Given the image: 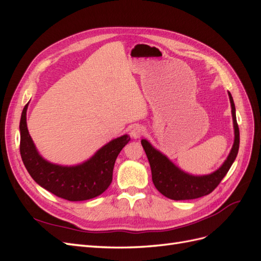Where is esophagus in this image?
<instances>
[{
  "label": "esophagus",
  "instance_id": "1",
  "mask_svg": "<svg viewBox=\"0 0 261 261\" xmlns=\"http://www.w3.org/2000/svg\"><path fill=\"white\" fill-rule=\"evenodd\" d=\"M145 133H146V129L143 127V126L137 125V126H135V127H134V128L130 130V136H132L133 138L137 139V138H140L141 136H143Z\"/></svg>",
  "mask_w": 261,
  "mask_h": 261
}]
</instances>
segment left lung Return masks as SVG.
I'll return each mask as SVG.
<instances>
[{"mask_svg":"<svg viewBox=\"0 0 261 261\" xmlns=\"http://www.w3.org/2000/svg\"><path fill=\"white\" fill-rule=\"evenodd\" d=\"M228 97H230L232 107L234 144L224 163L211 174L202 176L187 174L184 171L178 169L174 163L171 162L163 153L158 151L148 140L141 139V145L145 149L150 168H151L153 184L158 191L165 197L173 200H188L209 195L215 191V188L220 184V181L230 170L239 152L240 129L238 122H236L234 101L230 92H228Z\"/></svg>","mask_w":261,"mask_h":261,"instance_id":"obj_1","label":"left lung"}]
</instances>
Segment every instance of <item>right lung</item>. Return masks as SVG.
Here are the masks:
<instances>
[{
	"mask_svg": "<svg viewBox=\"0 0 261 261\" xmlns=\"http://www.w3.org/2000/svg\"><path fill=\"white\" fill-rule=\"evenodd\" d=\"M22 110L20 130V155L23 164L37 184L60 198L83 201L101 195L112 181L114 163L121 150L130 140L123 135L100 148L89 160L73 167H63L44 160L37 151L27 128L26 112Z\"/></svg>",
	"mask_w": 261,
	"mask_h": 261,
	"instance_id": "obj_1",
	"label": "right lung"
}]
</instances>
